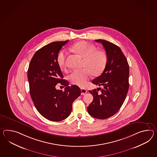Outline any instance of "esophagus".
Returning a JSON list of instances; mask_svg holds the SVG:
<instances>
[{"instance_id":"34e87169","label":"esophagus","mask_w":157,"mask_h":157,"mask_svg":"<svg viewBox=\"0 0 157 157\" xmlns=\"http://www.w3.org/2000/svg\"><path fill=\"white\" fill-rule=\"evenodd\" d=\"M87 92V90H86V89H84V88H81V94H82V95H83L85 94H86Z\"/></svg>"}]
</instances>
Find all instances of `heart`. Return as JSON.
Instances as JSON below:
<instances>
[{"instance_id":"b5f03b06","label":"heart","mask_w":157,"mask_h":157,"mask_svg":"<svg viewBox=\"0 0 157 157\" xmlns=\"http://www.w3.org/2000/svg\"><path fill=\"white\" fill-rule=\"evenodd\" d=\"M71 50L84 58L83 67L80 70H74L68 77L73 84L79 87H84L91 74L98 76L103 71L107 65V56L104 51L96 49L95 45L86 41H80L74 44ZM66 52L62 50L57 57L58 65L61 68L66 67Z\"/></svg>"}]
</instances>
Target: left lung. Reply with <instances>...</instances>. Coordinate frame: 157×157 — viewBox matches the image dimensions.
I'll return each instance as SVG.
<instances>
[{
  "label": "left lung",
  "mask_w": 157,
  "mask_h": 157,
  "mask_svg": "<svg viewBox=\"0 0 157 157\" xmlns=\"http://www.w3.org/2000/svg\"><path fill=\"white\" fill-rule=\"evenodd\" d=\"M95 41L103 45L107 62L102 74L92 81L101 88L89 91L94 99L87 111L96 119H105L116 113L125 100L129 89V67L119 46L104 40ZM99 89L101 91L100 94L97 92Z\"/></svg>",
  "instance_id": "left-lung-1"
}]
</instances>
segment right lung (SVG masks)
Masks as SVG:
<instances>
[{
	"mask_svg": "<svg viewBox=\"0 0 157 157\" xmlns=\"http://www.w3.org/2000/svg\"><path fill=\"white\" fill-rule=\"evenodd\" d=\"M68 41L43 46L35 53L28 70L29 92L35 107L44 117L53 121H60L70 115L73 101L81 93L78 86H69V82L62 79L57 62L59 50ZM58 83L66 87L64 92L56 89Z\"/></svg>",
	"mask_w": 157,
	"mask_h": 157,
	"instance_id": "right-lung-1",
	"label": "right lung"
}]
</instances>
